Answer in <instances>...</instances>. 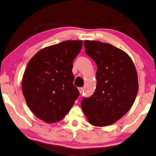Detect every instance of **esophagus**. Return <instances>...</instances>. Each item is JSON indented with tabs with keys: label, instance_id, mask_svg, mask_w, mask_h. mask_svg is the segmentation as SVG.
I'll return each instance as SVG.
<instances>
[{
	"label": "esophagus",
	"instance_id": "obj_1",
	"mask_svg": "<svg viewBox=\"0 0 156 156\" xmlns=\"http://www.w3.org/2000/svg\"><path fill=\"white\" fill-rule=\"evenodd\" d=\"M78 90H79V91H80V94L82 93V92H83V88H79Z\"/></svg>",
	"mask_w": 156,
	"mask_h": 156
}]
</instances>
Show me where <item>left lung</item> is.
I'll return each mask as SVG.
<instances>
[{"mask_svg":"<svg viewBox=\"0 0 156 156\" xmlns=\"http://www.w3.org/2000/svg\"><path fill=\"white\" fill-rule=\"evenodd\" d=\"M86 53L97 66L94 94L84 98L81 109L94 126L114 124L130 110L138 91L132 59L121 49L99 41H84Z\"/></svg>","mask_w":156,"mask_h":156,"instance_id":"left-lung-1","label":"left lung"}]
</instances>
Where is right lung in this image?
I'll return each mask as SVG.
<instances>
[{
  "label": "right lung",
  "mask_w": 156,
  "mask_h": 156,
  "mask_svg": "<svg viewBox=\"0 0 156 156\" xmlns=\"http://www.w3.org/2000/svg\"><path fill=\"white\" fill-rule=\"evenodd\" d=\"M82 44V40H66L47 46L27 66L22 80L24 99L33 114L47 123L64 119L80 95L72 69Z\"/></svg>",
  "instance_id": "1"
}]
</instances>
